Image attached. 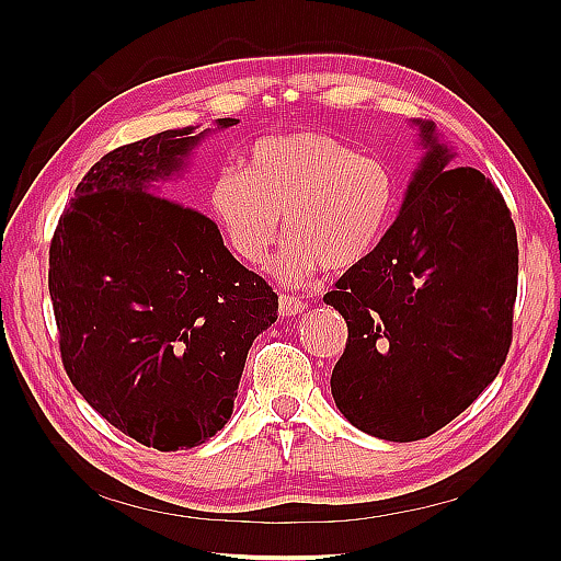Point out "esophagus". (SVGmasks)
Wrapping results in <instances>:
<instances>
[{"mask_svg":"<svg viewBox=\"0 0 561 561\" xmlns=\"http://www.w3.org/2000/svg\"><path fill=\"white\" fill-rule=\"evenodd\" d=\"M307 307H309V304L304 301L301 297H295V295H280V297H278V316H283V318L297 316V313H301Z\"/></svg>","mask_w":561,"mask_h":561,"instance_id":"obj_1","label":"esophagus"}]
</instances>
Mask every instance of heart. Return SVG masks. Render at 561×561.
Returning a JSON list of instances; mask_svg holds the SVG:
<instances>
[{
	"label": "heart",
	"mask_w": 561,
	"mask_h": 561,
	"mask_svg": "<svg viewBox=\"0 0 561 561\" xmlns=\"http://www.w3.org/2000/svg\"><path fill=\"white\" fill-rule=\"evenodd\" d=\"M390 168L328 133H285L254 142L245 168L227 165L210 184V208L233 250L262 264L283 229L274 271L299 283L322 264L348 271L381 243L396 210Z\"/></svg>",
	"instance_id": "1"
}]
</instances>
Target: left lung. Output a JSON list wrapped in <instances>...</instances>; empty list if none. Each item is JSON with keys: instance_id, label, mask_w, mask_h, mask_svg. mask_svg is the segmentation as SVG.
Segmentation results:
<instances>
[{"instance_id": "obj_1", "label": "left lung", "mask_w": 561, "mask_h": 561, "mask_svg": "<svg viewBox=\"0 0 561 561\" xmlns=\"http://www.w3.org/2000/svg\"><path fill=\"white\" fill-rule=\"evenodd\" d=\"M396 222L322 297L348 325L332 398L355 428L414 443L478 400L505 363L517 233L499 190L431 122Z\"/></svg>"}]
</instances>
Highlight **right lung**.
Wrapping results in <instances>:
<instances>
[{
  "mask_svg": "<svg viewBox=\"0 0 561 561\" xmlns=\"http://www.w3.org/2000/svg\"><path fill=\"white\" fill-rule=\"evenodd\" d=\"M215 128L118 147L77 184L48 252L67 377L114 428L159 451L203 445L231 419L248 351L278 297L171 182Z\"/></svg>",
  "mask_w": 561,
  "mask_h": 561,
  "instance_id": "right-lung-1",
  "label": "right lung"
}]
</instances>
